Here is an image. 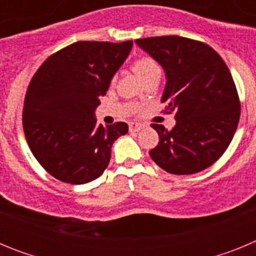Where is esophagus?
<instances>
[{
  "instance_id": "1",
  "label": "esophagus",
  "mask_w": 256,
  "mask_h": 256,
  "mask_svg": "<svg viewBox=\"0 0 256 256\" xmlns=\"http://www.w3.org/2000/svg\"><path fill=\"white\" fill-rule=\"evenodd\" d=\"M142 128H144V126L140 123H130V132H138V130H141Z\"/></svg>"
}]
</instances>
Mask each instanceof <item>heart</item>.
Here are the masks:
<instances>
[{
	"label": "heart",
	"instance_id": "b5f03b06",
	"mask_svg": "<svg viewBox=\"0 0 256 256\" xmlns=\"http://www.w3.org/2000/svg\"><path fill=\"white\" fill-rule=\"evenodd\" d=\"M132 68L141 80H144V79H146L148 76H152L155 73H160L159 64L152 58H148V56H142V58H137L133 62Z\"/></svg>",
	"mask_w": 256,
	"mask_h": 256
}]
</instances>
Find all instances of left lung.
Instances as JSON below:
<instances>
[{
  "instance_id": "left-lung-1",
  "label": "left lung",
  "mask_w": 256,
  "mask_h": 256,
  "mask_svg": "<svg viewBox=\"0 0 256 256\" xmlns=\"http://www.w3.org/2000/svg\"><path fill=\"white\" fill-rule=\"evenodd\" d=\"M159 62L166 84L162 102L176 114L172 130L152 124L159 144L151 159L172 174L204 170L223 155L240 120L238 94L223 58L208 44L180 36L136 40Z\"/></svg>"
}]
</instances>
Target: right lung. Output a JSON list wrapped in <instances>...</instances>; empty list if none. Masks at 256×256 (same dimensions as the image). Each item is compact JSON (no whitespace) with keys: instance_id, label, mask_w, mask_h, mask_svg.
I'll return each mask as SVG.
<instances>
[{"instance_id":"1","label":"right lung","mask_w":256,"mask_h":256,"mask_svg":"<svg viewBox=\"0 0 256 256\" xmlns=\"http://www.w3.org/2000/svg\"><path fill=\"white\" fill-rule=\"evenodd\" d=\"M132 44L79 40L50 56L32 78L22 128L34 158L56 180L83 184L98 178L114 141L128 132L123 122L97 124L94 110Z\"/></svg>"}]
</instances>
